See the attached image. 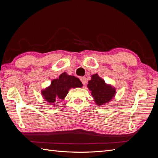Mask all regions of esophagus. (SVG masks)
Instances as JSON below:
<instances>
[{
  "mask_svg": "<svg viewBox=\"0 0 158 158\" xmlns=\"http://www.w3.org/2000/svg\"><path fill=\"white\" fill-rule=\"evenodd\" d=\"M80 80H81V82H82V84H83L84 85H85V83H86V78H85V77L80 78Z\"/></svg>",
  "mask_w": 158,
  "mask_h": 158,
  "instance_id": "1",
  "label": "esophagus"
}]
</instances>
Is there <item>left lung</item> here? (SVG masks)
Returning <instances> with one entry per match:
<instances>
[{"instance_id": "1", "label": "left lung", "mask_w": 158, "mask_h": 158, "mask_svg": "<svg viewBox=\"0 0 158 158\" xmlns=\"http://www.w3.org/2000/svg\"><path fill=\"white\" fill-rule=\"evenodd\" d=\"M87 86L98 106H102L112 101L116 94V89L111 85L106 84L98 74L92 76Z\"/></svg>"}]
</instances>
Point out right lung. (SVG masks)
Masks as SVG:
<instances>
[{
    "mask_svg": "<svg viewBox=\"0 0 158 158\" xmlns=\"http://www.w3.org/2000/svg\"><path fill=\"white\" fill-rule=\"evenodd\" d=\"M82 86V83L78 78L64 73L59 78L52 80L49 86L41 90V95L45 101L54 106L57 99L64 100L70 89Z\"/></svg>",
    "mask_w": 158,
    "mask_h": 158,
    "instance_id": "1",
    "label": "right lung"
}]
</instances>
